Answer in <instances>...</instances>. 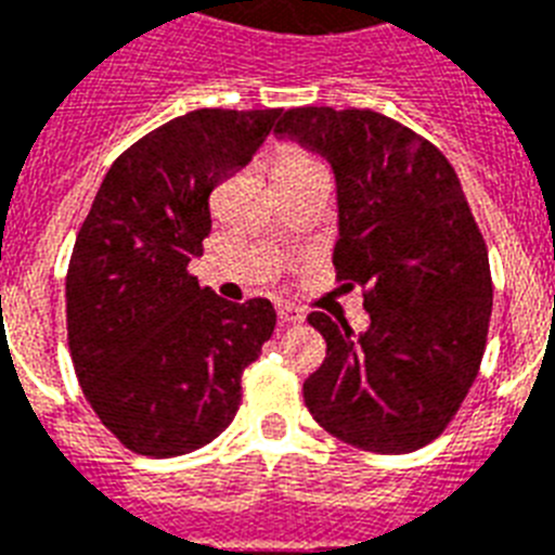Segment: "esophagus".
I'll list each match as a JSON object with an SVG mask.
<instances>
[{
    "instance_id": "obj_1",
    "label": "esophagus",
    "mask_w": 555,
    "mask_h": 555,
    "mask_svg": "<svg viewBox=\"0 0 555 555\" xmlns=\"http://www.w3.org/2000/svg\"><path fill=\"white\" fill-rule=\"evenodd\" d=\"M279 320H282V325H296V322L305 320V313L299 308H294V305L282 302L279 305Z\"/></svg>"
}]
</instances>
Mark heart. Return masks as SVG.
<instances>
[{"instance_id": "b5f03b06", "label": "heart", "mask_w": 555, "mask_h": 555, "mask_svg": "<svg viewBox=\"0 0 555 555\" xmlns=\"http://www.w3.org/2000/svg\"><path fill=\"white\" fill-rule=\"evenodd\" d=\"M273 178L279 186H285L294 181H308V178H328V167L311 152L287 146L273 158Z\"/></svg>"}]
</instances>
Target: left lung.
<instances>
[{"instance_id":"obj_1","label":"left lung","mask_w":555,"mask_h":555,"mask_svg":"<svg viewBox=\"0 0 555 555\" xmlns=\"http://www.w3.org/2000/svg\"><path fill=\"white\" fill-rule=\"evenodd\" d=\"M279 134L337 176V282L360 287L369 328L308 313L328 343L305 379L322 429L377 455H403L447 429L481 369L492 313L487 244L443 152L371 108H287Z\"/></svg>"}]
</instances>
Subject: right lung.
<instances>
[{
    "instance_id": "obj_1",
    "label": "right lung",
    "mask_w": 555,
    "mask_h": 555,
    "mask_svg": "<svg viewBox=\"0 0 555 555\" xmlns=\"http://www.w3.org/2000/svg\"><path fill=\"white\" fill-rule=\"evenodd\" d=\"M282 108H198L132 143L103 178L65 276L82 395L126 449L207 447L242 405V374L276 328L270 299L227 302L192 276L209 195L256 155Z\"/></svg>"
}]
</instances>
